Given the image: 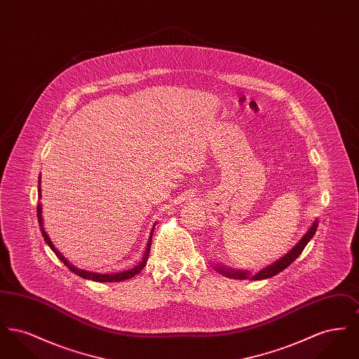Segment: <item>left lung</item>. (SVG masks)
<instances>
[{"mask_svg":"<svg viewBox=\"0 0 359 359\" xmlns=\"http://www.w3.org/2000/svg\"><path fill=\"white\" fill-rule=\"evenodd\" d=\"M316 229H318V221H315V222L312 223V226L309 227V230L304 234V237L300 239L285 256L281 257V258L277 259V261H274V264L266 266V268L262 269V271H259V272L255 274V276H250L249 271H233V269H230V268H222V266H218V265L215 266V269H217L219 273L224 274L226 277H231V278H241V280H245V278H249V277H250L252 280L269 278V277H272V276H276V274L283 272L284 269H287L290 264H292L297 257L302 255V252L304 250L306 245H307L308 242L315 236Z\"/></svg>","mask_w":359,"mask_h":359,"instance_id":"obj_1","label":"left lung"}]
</instances>
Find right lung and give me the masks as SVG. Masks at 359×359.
<instances>
[{
  "label": "right lung",
  "instance_id": "add662e5",
  "mask_svg": "<svg viewBox=\"0 0 359 359\" xmlns=\"http://www.w3.org/2000/svg\"><path fill=\"white\" fill-rule=\"evenodd\" d=\"M41 189H40V179H39V196H41V192H40ZM37 221H39V224H40V230H41V234H43V238L44 241L47 242V245L51 248L52 252L56 255V257L60 259V261H63V264L69 268L71 272H74L75 274H78L79 277H82V278H86V280H93V281H98V283H113V281H122V280H128V278H132L133 276H136L137 273H140L142 269H144V266L147 265V261H148V257H149V253H151V245H152V236H154V227H152V231H151V236H149V241H148V243H147V248H145V253H144V257H142V261L136 265L133 269H129V271H123V272H118V273H93V272H87V271H82V269H78L76 266H74L71 262H69V259L67 258H65V256L53 246V243H52L51 239L48 237V234L46 233V230H44V226H43V217H41V205L39 203L37 205Z\"/></svg>",
  "mask_w": 359,
  "mask_h": 359
}]
</instances>
